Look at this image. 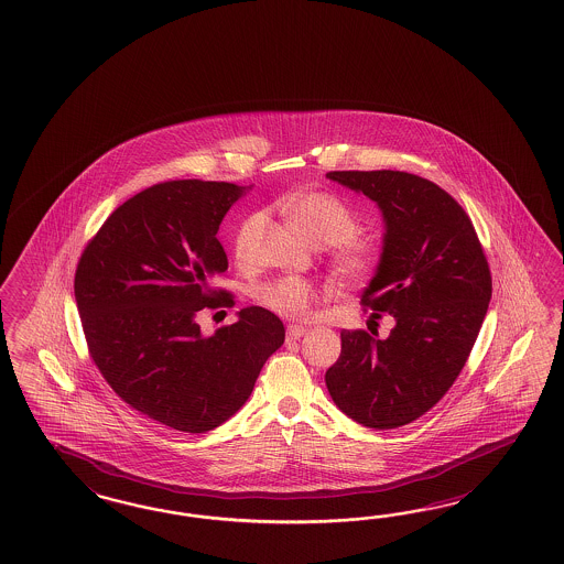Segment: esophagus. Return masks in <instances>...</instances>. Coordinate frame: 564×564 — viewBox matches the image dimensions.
<instances>
[{
    "mask_svg": "<svg viewBox=\"0 0 564 564\" xmlns=\"http://www.w3.org/2000/svg\"><path fill=\"white\" fill-rule=\"evenodd\" d=\"M307 334V327L303 326H289L286 327V340H299L301 336Z\"/></svg>",
    "mask_w": 564,
    "mask_h": 564,
    "instance_id": "34e87169",
    "label": "esophagus"
}]
</instances>
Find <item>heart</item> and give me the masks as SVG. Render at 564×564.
Wrapping results in <instances>:
<instances>
[{"mask_svg": "<svg viewBox=\"0 0 564 564\" xmlns=\"http://www.w3.org/2000/svg\"><path fill=\"white\" fill-rule=\"evenodd\" d=\"M286 214L294 230L317 247H334L329 265L334 275L350 286L367 284L383 263V251L373 240L357 237L361 218L343 197L315 191L303 193L289 203ZM254 301L286 319H307L319 289L305 278H278L254 286Z\"/></svg>", "mask_w": 564, "mask_h": 564, "instance_id": "1", "label": "heart"}]
</instances>
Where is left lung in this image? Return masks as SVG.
Wrapping results in <instances>:
<instances>
[{
  "mask_svg": "<svg viewBox=\"0 0 564 564\" xmlns=\"http://www.w3.org/2000/svg\"><path fill=\"white\" fill-rule=\"evenodd\" d=\"M326 176L382 209L383 263L361 305L397 322L386 340L340 332L327 392L365 427L394 430L425 415L467 364L490 305V265L465 209L434 182L399 170Z\"/></svg>",
  "mask_w": 564,
  "mask_h": 564,
  "instance_id": "8db88e82",
  "label": "left lung"
}]
</instances>
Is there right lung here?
I'll use <instances>...</instances> for the list:
<instances>
[{
	"label": "right lung",
	"instance_id": "add662e5",
	"mask_svg": "<svg viewBox=\"0 0 564 564\" xmlns=\"http://www.w3.org/2000/svg\"><path fill=\"white\" fill-rule=\"evenodd\" d=\"M242 195L232 182L167 181L122 203L87 242L74 296L87 348L130 409L172 430L203 434L253 392L284 324L263 307L200 336L197 313L232 307L212 280L228 270L218 230Z\"/></svg>",
	"mask_w": 564,
	"mask_h": 564
}]
</instances>
